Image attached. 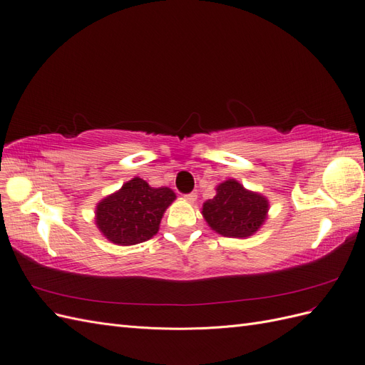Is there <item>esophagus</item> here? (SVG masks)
<instances>
[{
  "label": "esophagus",
  "instance_id": "1",
  "mask_svg": "<svg viewBox=\"0 0 365 365\" xmlns=\"http://www.w3.org/2000/svg\"><path fill=\"white\" fill-rule=\"evenodd\" d=\"M196 197H197L196 193H187V195H184V200L189 201V202H195Z\"/></svg>",
  "mask_w": 365,
  "mask_h": 365
}]
</instances>
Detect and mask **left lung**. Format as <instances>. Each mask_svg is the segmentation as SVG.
I'll return each mask as SVG.
<instances>
[{
	"label": "left lung",
	"instance_id": "obj_1",
	"mask_svg": "<svg viewBox=\"0 0 365 365\" xmlns=\"http://www.w3.org/2000/svg\"><path fill=\"white\" fill-rule=\"evenodd\" d=\"M269 202L260 193L247 190L236 180L216 187V196L202 205V216L210 228L225 237H248L263 225Z\"/></svg>",
	"mask_w": 365,
	"mask_h": 365
}]
</instances>
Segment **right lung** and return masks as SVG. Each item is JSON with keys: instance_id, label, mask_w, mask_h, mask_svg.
<instances>
[{"instance_id": "right-lung-1", "label": "right lung", "mask_w": 365, "mask_h": 365, "mask_svg": "<svg viewBox=\"0 0 365 365\" xmlns=\"http://www.w3.org/2000/svg\"><path fill=\"white\" fill-rule=\"evenodd\" d=\"M175 197L169 187L153 189L135 176L97 204L96 225L115 245L141 244L158 233L165 208Z\"/></svg>"}]
</instances>
